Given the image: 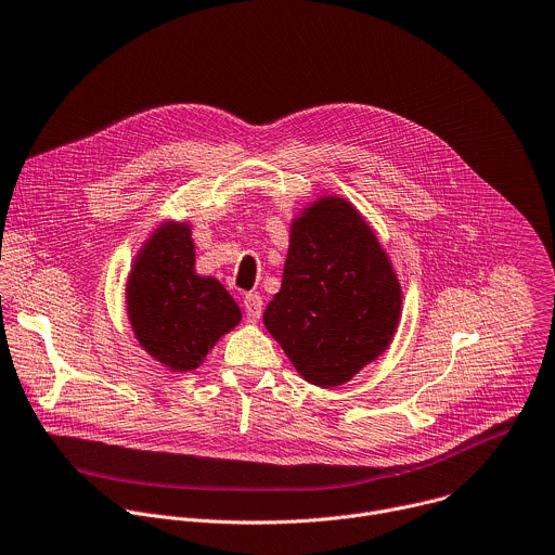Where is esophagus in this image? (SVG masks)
<instances>
[{"instance_id": "34e87169", "label": "esophagus", "mask_w": 555, "mask_h": 555, "mask_svg": "<svg viewBox=\"0 0 555 555\" xmlns=\"http://www.w3.org/2000/svg\"><path fill=\"white\" fill-rule=\"evenodd\" d=\"M244 309H246L248 322H259V318L263 313V298L259 294H246L244 296Z\"/></svg>"}]
</instances>
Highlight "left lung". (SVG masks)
<instances>
[{
	"label": "left lung",
	"mask_w": 555,
	"mask_h": 555,
	"mask_svg": "<svg viewBox=\"0 0 555 555\" xmlns=\"http://www.w3.org/2000/svg\"><path fill=\"white\" fill-rule=\"evenodd\" d=\"M401 305L399 276L371 224L346 198L322 196L292 220L263 324L305 382L337 388L388 350Z\"/></svg>",
	"instance_id": "left-lung-1"
}]
</instances>
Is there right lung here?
Here are the masks:
<instances>
[{
  "mask_svg": "<svg viewBox=\"0 0 555 555\" xmlns=\"http://www.w3.org/2000/svg\"><path fill=\"white\" fill-rule=\"evenodd\" d=\"M190 222L167 220L137 253L126 311L139 346L171 373H190L242 320L224 285L196 272Z\"/></svg>",
  "mask_w": 555,
  "mask_h": 555,
  "instance_id": "right-lung-1",
  "label": "right lung"
}]
</instances>
